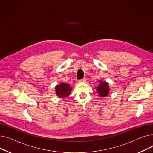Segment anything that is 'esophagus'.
Instances as JSON below:
<instances>
[{
    "mask_svg": "<svg viewBox=\"0 0 153 153\" xmlns=\"http://www.w3.org/2000/svg\"><path fill=\"white\" fill-rule=\"evenodd\" d=\"M86 78H83L82 79L79 80L78 82H86Z\"/></svg>",
    "mask_w": 153,
    "mask_h": 153,
    "instance_id": "esophagus-1",
    "label": "esophagus"
}]
</instances>
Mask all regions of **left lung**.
Returning a JSON list of instances; mask_svg holds the SVG:
<instances>
[{"instance_id": "obj_1", "label": "left lung", "mask_w": 153, "mask_h": 153, "mask_svg": "<svg viewBox=\"0 0 153 153\" xmlns=\"http://www.w3.org/2000/svg\"><path fill=\"white\" fill-rule=\"evenodd\" d=\"M96 91L99 96L101 97H106L109 94L110 88L109 83L104 81H99V85L96 87Z\"/></svg>"}]
</instances>
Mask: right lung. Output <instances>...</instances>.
<instances>
[{"label": "right lung", "mask_w": 153, "mask_h": 153, "mask_svg": "<svg viewBox=\"0 0 153 153\" xmlns=\"http://www.w3.org/2000/svg\"><path fill=\"white\" fill-rule=\"evenodd\" d=\"M71 89V86L69 84L65 83H61L55 87L56 94L60 98H65L67 97L70 94Z\"/></svg>", "instance_id": "1"}]
</instances>
